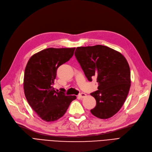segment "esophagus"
I'll use <instances>...</instances> for the list:
<instances>
[{
  "mask_svg": "<svg viewBox=\"0 0 152 152\" xmlns=\"http://www.w3.org/2000/svg\"><path fill=\"white\" fill-rule=\"evenodd\" d=\"M78 96H79L80 98H84L87 96L86 94L85 93H80L79 94V95H78Z\"/></svg>",
  "mask_w": 152,
  "mask_h": 152,
  "instance_id": "obj_1",
  "label": "esophagus"
}]
</instances>
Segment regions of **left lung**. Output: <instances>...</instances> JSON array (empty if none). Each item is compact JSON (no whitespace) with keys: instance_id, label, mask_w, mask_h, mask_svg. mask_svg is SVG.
Segmentation results:
<instances>
[{"instance_id":"left-lung-1","label":"left lung","mask_w":152,"mask_h":152,"mask_svg":"<svg viewBox=\"0 0 152 152\" xmlns=\"http://www.w3.org/2000/svg\"><path fill=\"white\" fill-rule=\"evenodd\" d=\"M75 56L88 80L97 77L98 91L91 94L96 106L91 113L100 119L113 116L123 106L131 86L126 59L119 52L103 45L77 47Z\"/></svg>"}]
</instances>
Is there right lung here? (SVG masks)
Listing matches in <instances>:
<instances>
[{
    "mask_svg": "<svg viewBox=\"0 0 152 152\" xmlns=\"http://www.w3.org/2000/svg\"><path fill=\"white\" fill-rule=\"evenodd\" d=\"M75 48H49L33 55L26 65L24 91L26 99L38 116L46 122L61 118L75 96H66L53 88L56 70L69 61Z\"/></svg>",
    "mask_w": 152,
    "mask_h": 152,
    "instance_id": "right-lung-1",
    "label": "right lung"
}]
</instances>
